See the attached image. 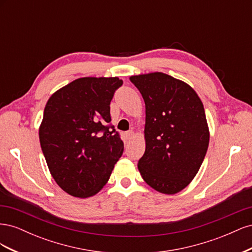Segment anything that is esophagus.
<instances>
[{
    "mask_svg": "<svg viewBox=\"0 0 252 252\" xmlns=\"http://www.w3.org/2000/svg\"><path fill=\"white\" fill-rule=\"evenodd\" d=\"M134 136V131L133 130H129L126 132V138L127 139H132Z\"/></svg>",
    "mask_w": 252,
    "mask_h": 252,
    "instance_id": "obj_1",
    "label": "esophagus"
}]
</instances>
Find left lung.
Wrapping results in <instances>:
<instances>
[{
    "mask_svg": "<svg viewBox=\"0 0 252 252\" xmlns=\"http://www.w3.org/2000/svg\"><path fill=\"white\" fill-rule=\"evenodd\" d=\"M145 102L143 180L165 194L180 192L199 171L209 145L204 106L192 87L163 72L129 78Z\"/></svg>",
    "mask_w": 252,
    "mask_h": 252,
    "instance_id": "1",
    "label": "left lung"
}]
</instances>
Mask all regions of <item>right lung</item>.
<instances>
[{
  "label": "right lung",
  "instance_id": "right-lung-1",
  "mask_svg": "<svg viewBox=\"0 0 252 252\" xmlns=\"http://www.w3.org/2000/svg\"><path fill=\"white\" fill-rule=\"evenodd\" d=\"M123 81L80 78L53 94L39 129L49 171L65 192L93 196L108 182L124 143L109 125L110 102Z\"/></svg>",
  "mask_w": 252,
  "mask_h": 252
}]
</instances>
